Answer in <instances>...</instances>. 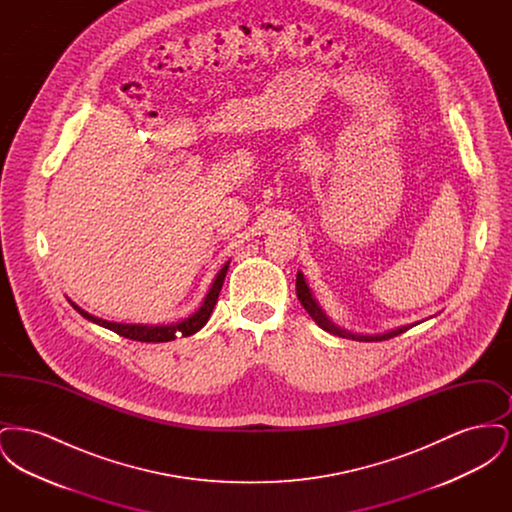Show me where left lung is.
<instances>
[{"instance_id":"left-lung-1","label":"left lung","mask_w":512,"mask_h":512,"mask_svg":"<svg viewBox=\"0 0 512 512\" xmlns=\"http://www.w3.org/2000/svg\"><path fill=\"white\" fill-rule=\"evenodd\" d=\"M295 292H297V299L301 301V305H303V307H305V311L309 313V317L313 318V320L317 322L318 326H320L322 330H326V332H330V334H334V336H340V338H349V340L357 341H384L390 340V338H395V336H399V334L407 332L409 328H413L414 326V324H407V326L395 328V330L386 332V334H376V336H361V334H351V332H345V330H341V328H338V326H334V322H330L328 317L322 313V309L318 307L317 301H315V299H313V295H311L309 286L305 284V278H303V274H301V272H297V280H295Z\"/></svg>"}]
</instances>
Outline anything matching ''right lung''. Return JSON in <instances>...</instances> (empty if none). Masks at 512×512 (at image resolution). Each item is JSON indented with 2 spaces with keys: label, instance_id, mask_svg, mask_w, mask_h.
Masks as SVG:
<instances>
[{
  "label": "right lung",
  "instance_id": "obj_1",
  "mask_svg": "<svg viewBox=\"0 0 512 512\" xmlns=\"http://www.w3.org/2000/svg\"><path fill=\"white\" fill-rule=\"evenodd\" d=\"M226 270H228V263L224 267L220 268L211 290L207 293L203 305L195 311L192 317L184 318L182 322H176V324H167V326H144V324H119V322H109V320H103V318L94 317L86 311H82L80 307L73 305L74 309L88 320L96 322L103 328H109L113 330L115 334H119L122 338H128V340L134 341H147V343H163V341H172L176 338H186V336H192L197 330H201L207 320L211 317L215 305H217V299H219L220 290H222V284H224V276H226Z\"/></svg>",
  "mask_w": 512,
  "mask_h": 512
}]
</instances>
